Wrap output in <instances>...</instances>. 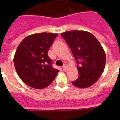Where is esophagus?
Listing matches in <instances>:
<instances>
[{
	"instance_id": "34e87169",
	"label": "esophagus",
	"mask_w": 120,
	"mask_h": 120,
	"mask_svg": "<svg viewBox=\"0 0 120 120\" xmlns=\"http://www.w3.org/2000/svg\"><path fill=\"white\" fill-rule=\"evenodd\" d=\"M67 66L66 65H64L62 67V69H63L64 71H65L66 70H67Z\"/></svg>"
}]
</instances>
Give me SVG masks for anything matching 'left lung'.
Wrapping results in <instances>:
<instances>
[{"label":"left lung","mask_w":120,"mask_h":120,"mask_svg":"<svg viewBox=\"0 0 120 120\" xmlns=\"http://www.w3.org/2000/svg\"><path fill=\"white\" fill-rule=\"evenodd\" d=\"M61 35L69 45L77 64L79 76L72 84L81 88L93 85L104 71L106 63V55L100 43L86 31H68Z\"/></svg>","instance_id":"left-lung-1"}]
</instances>
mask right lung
I'll use <instances>...</instances> for the list:
<instances>
[{
    "label": "right lung",
    "mask_w": 120,
    "mask_h": 120,
    "mask_svg": "<svg viewBox=\"0 0 120 120\" xmlns=\"http://www.w3.org/2000/svg\"><path fill=\"white\" fill-rule=\"evenodd\" d=\"M56 34L40 33L27 36L18 46L14 58L19 77L25 84L36 89L50 85L59 70L52 67L48 51Z\"/></svg>",
    "instance_id": "right-lung-1"
}]
</instances>
